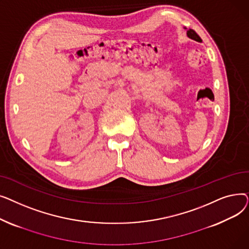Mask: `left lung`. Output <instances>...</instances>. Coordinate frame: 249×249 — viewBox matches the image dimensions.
Masks as SVG:
<instances>
[{
  "instance_id": "8db88e82",
  "label": "left lung",
  "mask_w": 249,
  "mask_h": 249,
  "mask_svg": "<svg viewBox=\"0 0 249 249\" xmlns=\"http://www.w3.org/2000/svg\"><path fill=\"white\" fill-rule=\"evenodd\" d=\"M185 29L187 30V28L185 27ZM187 36L190 38V39H192V40H195V41H198V42H202V39H201V37L196 33L193 29H189V30H187Z\"/></svg>"
}]
</instances>
